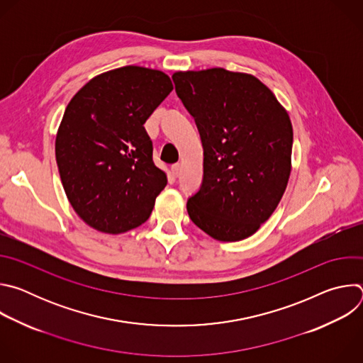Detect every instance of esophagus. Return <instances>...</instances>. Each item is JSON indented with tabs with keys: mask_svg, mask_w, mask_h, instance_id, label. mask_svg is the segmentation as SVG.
Instances as JSON below:
<instances>
[{
	"mask_svg": "<svg viewBox=\"0 0 363 363\" xmlns=\"http://www.w3.org/2000/svg\"><path fill=\"white\" fill-rule=\"evenodd\" d=\"M171 172H172V175H174V177H179V174H181V164H175V165H172Z\"/></svg>",
	"mask_w": 363,
	"mask_h": 363,
	"instance_id": "34e87169",
	"label": "esophagus"
}]
</instances>
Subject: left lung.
<instances>
[{
  "label": "left lung",
  "instance_id": "1",
  "mask_svg": "<svg viewBox=\"0 0 363 363\" xmlns=\"http://www.w3.org/2000/svg\"><path fill=\"white\" fill-rule=\"evenodd\" d=\"M172 79L203 147L202 185L188 199V216L214 240H244L272 217L286 191L290 116L248 73L214 67L177 72Z\"/></svg>",
  "mask_w": 363,
  "mask_h": 363
}]
</instances>
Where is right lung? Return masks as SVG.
<instances>
[{"label": "right lung", "mask_w": 363, "mask_h": 363, "mask_svg": "<svg viewBox=\"0 0 363 363\" xmlns=\"http://www.w3.org/2000/svg\"><path fill=\"white\" fill-rule=\"evenodd\" d=\"M172 89L161 70L125 66L94 76L69 101L56 161L67 199L89 227L115 235L149 218L168 179L143 125Z\"/></svg>", "instance_id": "obj_1"}]
</instances>
